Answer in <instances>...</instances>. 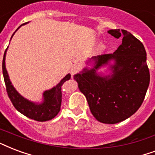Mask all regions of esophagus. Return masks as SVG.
Wrapping results in <instances>:
<instances>
[{
  "label": "esophagus",
  "instance_id": "1",
  "mask_svg": "<svg viewBox=\"0 0 155 155\" xmlns=\"http://www.w3.org/2000/svg\"><path fill=\"white\" fill-rule=\"evenodd\" d=\"M80 67L79 66V65H74L72 67V68H71V75H75V74H77L78 71H80Z\"/></svg>",
  "mask_w": 155,
  "mask_h": 155
}]
</instances>
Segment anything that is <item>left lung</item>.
Returning a JSON list of instances; mask_svg holds the SVG:
<instances>
[{"label":"left lung","instance_id":"obj_1","mask_svg":"<svg viewBox=\"0 0 155 155\" xmlns=\"http://www.w3.org/2000/svg\"><path fill=\"white\" fill-rule=\"evenodd\" d=\"M122 44L113 54L93 57L95 66L74 75L78 88L85 96L94 118L103 124L122 122L137 112L143 102L150 84L143 44L126 30L108 31ZM114 59L111 76L99 77L96 70Z\"/></svg>","mask_w":155,"mask_h":155}]
</instances>
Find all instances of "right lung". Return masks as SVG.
<instances>
[{"instance_id": "right-lung-1", "label": "right lung", "mask_w": 155, "mask_h": 155, "mask_svg": "<svg viewBox=\"0 0 155 155\" xmlns=\"http://www.w3.org/2000/svg\"><path fill=\"white\" fill-rule=\"evenodd\" d=\"M13 35H12V37H13ZM6 50L5 51L3 62H2V71H3V76H4L7 94H8V97L10 99L13 106H15V109L17 110L18 111H19L21 114L25 115L29 119L38 121V122H45V121H48V120L54 119L60 111L61 102H62L61 87L65 81L70 80L71 75L70 74L67 75L56 87H54L50 90L45 91L44 93L45 101L43 103L37 105V104L31 102V101H28L27 99L23 98L19 93L15 90V88L11 84V82L9 79V75H8L6 69H5V63Z\"/></svg>"}]
</instances>
